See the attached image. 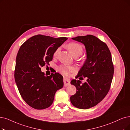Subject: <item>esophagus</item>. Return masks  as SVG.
<instances>
[{
	"label": "esophagus",
	"instance_id": "1",
	"mask_svg": "<svg viewBox=\"0 0 130 130\" xmlns=\"http://www.w3.org/2000/svg\"><path fill=\"white\" fill-rule=\"evenodd\" d=\"M63 83H64V86H67L70 85V81L69 79H66V78H63Z\"/></svg>",
	"mask_w": 130,
	"mask_h": 130
}]
</instances>
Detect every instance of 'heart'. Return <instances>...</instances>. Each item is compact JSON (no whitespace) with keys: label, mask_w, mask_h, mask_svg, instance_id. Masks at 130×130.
Wrapping results in <instances>:
<instances>
[{"label":"heart","mask_w":130,"mask_h":130,"mask_svg":"<svg viewBox=\"0 0 130 130\" xmlns=\"http://www.w3.org/2000/svg\"><path fill=\"white\" fill-rule=\"evenodd\" d=\"M67 48H68L71 54H72L74 57H78L80 55H82L83 51V48L82 46L77 43L75 42H72L68 44H67L66 46ZM60 51V48H57L54 53V55L56 56L58 54L59 52ZM59 71L61 72L63 75L68 76L70 75V73L71 72H74L75 70V69L74 67L71 66H61L59 67Z\"/></svg>","instance_id":"heart-1"}]
</instances>
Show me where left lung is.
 I'll return each instance as SVG.
<instances>
[{
    "instance_id": "8db88e82",
    "label": "left lung",
    "mask_w": 130,
    "mask_h": 130,
    "mask_svg": "<svg viewBox=\"0 0 130 130\" xmlns=\"http://www.w3.org/2000/svg\"><path fill=\"white\" fill-rule=\"evenodd\" d=\"M84 44L87 58L76 78L86 77L81 84L79 80L72 79L77 91L70 96L74 106L86 109L101 102L110 90L114 72L110 51L107 44L95 36L88 35L72 38Z\"/></svg>"
}]
</instances>
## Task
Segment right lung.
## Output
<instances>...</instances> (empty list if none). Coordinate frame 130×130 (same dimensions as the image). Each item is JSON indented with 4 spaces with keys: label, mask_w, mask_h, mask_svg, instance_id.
<instances>
[{
    "label": "right lung",
    "mask_w": 130,
    "mask_h": 130,
    "mask_svg": "<svg viewBox=\"0 0 130 130\" xmlns=\"http://www.w3.org/2000/svg\"><path fill=\"white\" fill-rule=\"evenodd\" d=\"M67 39L36 35L25 41L18 51L15 83L24 101L36 109L49 107L56 92L63 86L62 75L55 72L46 76L41 71V67L49 64L55 50Z\"/></svg>",
    "instance_id": "1"
}]
</instances>
